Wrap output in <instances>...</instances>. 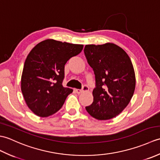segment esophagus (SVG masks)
<instances>
[{"mask_svg": "<svg viewBox=\"0 0 160 160\" xmlns=\"http://www.w3.org/2000/svg\"><path fill=\"white\" fill-rule=\"evenodd\" d=\"M89 87L87 86V85H84V86L82 87V89H76V92L77 93H78V94H80V93H81L84 92V91H89Z\"/></svg>", "mask_w": 160, "mask_h": 160, "instance_id": "1", "label": "esophagus"}]
</instances>
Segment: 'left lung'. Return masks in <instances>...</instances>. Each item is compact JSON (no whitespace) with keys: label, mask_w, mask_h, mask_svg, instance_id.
Here are the masks:
<instances>
[{"label":"left lung","mask_w":160,"mask_h":160,"mask_svg":"<svg viewBox=\"0 0 160 160\" xmlns=\"http://www.w3.org/2000/svg\"><path fill=\"white\" fill-rule=\"evenodd\" d=\"M84 52L96 78L93 102L85 108L97 120H110L127 107L133 96V66L128 54L113 43L87 45Z\"/></svg>","instance_id":"8db88e82"}]
</instances>
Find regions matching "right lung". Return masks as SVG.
<instances>
[{"mask_svg":"<svg viewBox=\"0 0 160 160\" xmlns=\"http://www.w3.org/2000/svg\"><path fill=\"white\" fill-rule=\"evenodd\" d=\"M82 49V45L48 39L38 43L29 52L22 70L21 91L33 113L48 117L62 107L67 97L73 92L62 86L64 65Z\"/></svg>","mask_w":160,"mask_h":160,"instance_id":"add662e5","label":"right lung"}]
</instances>
